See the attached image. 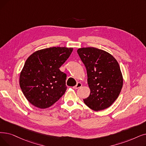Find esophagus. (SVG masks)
<instances>
[{
    "label": "esophagus",
    "instance_id": "1",
    "mask_svg": "<svg viewBox=\"0 0 146 146\" xmlns=\"http://www.w3.org/2000/svg\"><path fill=\"white\" fill-rule=\"evenodd\" d=\"M82 86V83H80V82H78L76 85L73 86V89H75V90H76V89H78V88H80Z\"/></svg>",
    "mask_w": 146,
    "mask_h": 146
}]
</instances>
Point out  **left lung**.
<instances>
[{
    "instance_id": "obj_1",
    "label": "left lung",
    "mask_w": 146,
    "mask_h": 146,
    "mask_svg": "<svg viewBox=\"0 0 146 146\" xmlns=\"http://www.w3.org/2000/svg\"><path fill=\"white\" fill-rule=\"evenodd\" d=\"M77 52L84 64L90 95L85 104L96 111L109 107L117 98L123 86L120 66L114 56L104 50L82 48Z\"/></svg>"
}]
</instances>
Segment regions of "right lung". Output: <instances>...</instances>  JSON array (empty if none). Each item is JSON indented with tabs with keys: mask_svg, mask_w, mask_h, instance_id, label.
Returning a JSON list of instances; mask_svg holds the SVG:
<instances>
[{
	"mask_svg": "<svg viewBox=\"0 0 146 146\" xmlns=\"http://www.w3.org/2000/svg\"><path fill=\"white\" fill-rule=\"evenodd\" d=\"M73 48L52 47L38 50L25 62L20 75V86L25 97L39 109L53 105L64 94L66 74L60 67Z\"/></svg>",
	"mask_w": 146,
	"mask_h": 146,
	"instance_id": "1",
	"label": "right lung"
}]
</instances>
